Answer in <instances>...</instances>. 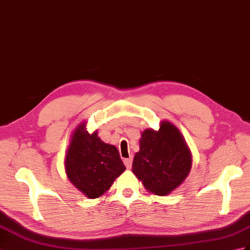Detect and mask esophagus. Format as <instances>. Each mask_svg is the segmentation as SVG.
<instances>
[{
  "label": "esophagus",
  "mask_w": 250,
  "mask_h": 250,
  "mask_svg": "<svg viewBox=\"0 0 250 250\" xmlns=\"http://www.w3.org/2000/svg\"><path fill=\"white\" fill-rule=\"evenodd\" d=\"M124 162H125V167L127 168V169H130V168L132 167V158L125 159Z\"/></svg>",
  "instance_id": "1"
}]
</instances>
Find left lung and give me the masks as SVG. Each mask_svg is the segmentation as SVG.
Here are the masks:
<instances>
[{
  "instance_id": "obj_1",
  "label": "left lung",
  "mask_w": 250,
  "mask_h": 250,
  "mask_svg": "<svg viewBox=\"0 0 250 250\" xmlns=\"http://www.w3.org/2000/svg\"><path fill=\"white\" fill-rule=\"evenodd\" d=\"M191 153L178 127L162 120L159 130L146 129L139 139L132 172L151 194L167 196L188 178Z\"/></svg>"
}]
</instances>
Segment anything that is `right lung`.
I'll return each mask as SVG.
<instances>
[{
    "label": "right lung",
    "mask_w": 250,
    "mask_h": 250,
    "mask_svg": "<svg viewBox=\"0 0 250 250\" xmlns=\"http://www.w3.org/2000/svg\"><path fill=\"white\" fill-rule=\"evenodd\" d=\"M86 125L83 121L73 130L63 163L70 182L95 199L107 193L125 166L117 148L102 142L97 131L88 133Z\"/></svg>",
    "instance_id": "add662e5"
}]
</instances>
